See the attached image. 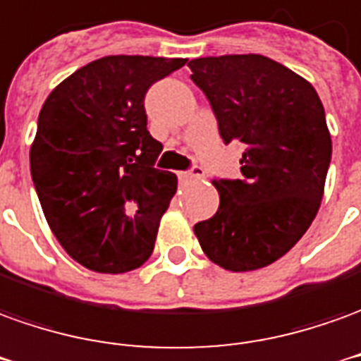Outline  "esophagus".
<instances>
[{
    "instance_id": "obj_1",
    "label": "esophagus",
    "mask_w": 361,
    "mask_h": 361,
    "mask_svg": "<svg viewBox=\"0 0 361 361\" xmlns=\"http://www.w3.org/2000/svg\"><path fill=\"white\" fill-rule=\"evenodd\" d=\"M205 178V172H203V168L201 166H193L191 170L188 172H180V180L183 181H197V180H203Z\"/></svg>"
}]
</instances>
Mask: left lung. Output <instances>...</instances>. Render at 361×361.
Returning <instances> with one entry per match:
<instances>
[{
  "mask_svg": "<svg viewBox=\"0 0 361 361\" xmlns=\"http://www.w3.org/2000/svg\"><path fill=\"white\" fill-rule=\"evenodd\" d=\"M188 66L224 145L244 146L242 180H213L219 211L193 231L221 268H266L293 248L321 207L332 156L324 107L307 80L271 58L207 56Z\"/></svg>",
  "mask_w": 361,
  "mask_h": 361,
  "instance_id": "8db88e82",
  "label": "left lung"
}]
</instances>
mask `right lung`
<instances>
[{"label": "right lung", "instance_id": "right-lung-1", "mask_svg": "<svg viewBox=\"0 0 361 361\" xmlns=\"http://www.w3.org/2000/svg\"><path fill=\"white\" fill-rule=\"evenodd\" d=\"M185 58L105 56L52 90L39 113L31 176L56 240L99 274H125L154 250L178 189L154 168L162 145L146 128L150 85Z\"/></svg>", "mask_w": 361, "mask_h": 361}]
</instances>
